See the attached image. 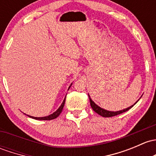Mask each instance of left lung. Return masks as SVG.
Here are the masks:
<instances>
[{"mask_svg":"<svg viewBox=\"0 0 156 156\" xmlns=\"http://www.w3.org/2000/svg\"><path fill=\"white\" fill-rule=\"evenodd\" d=\"M89 98H90V101L91 108H93V111H94L96 113H97L98 114L101 115V117H114V116L119 115V114H122V113L129 111L130 108H132L134 106V105H133L130 106V107H129L128 108H126V109L122 110V111H116V112H114V111H106V110H105V109H102V108L99 107L97 105L95 104L94 101H93V100L90 99V96H89ZM136 102H137V101H136ZM136 102L134 103V104H136Z\"/></svg>","mask_w":156,"mask_h":156,"instance_id":"left-lung-1","label":"left lung"}]
</instances>
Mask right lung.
<instances>
[{"mask_svg": "<svg viewBox=\"0 0 156 156\" xmlns=\"http://www.w3.org/2000/svg\"><path fill=\"white\" fill-rule=\"evenodd\" d=\"M65 100H66V98L64 99V100H63V103L61 104L60 107L59 108L55 113L51 114V115L47 116V117H31V116H28V117H30L31 118H33V119H40V120H51V119H55V118H57L59 115H60V113H61L62 111H63V107H64Z\"/></svg>", "mask_w": 156, "mask_h": 156, "instance_id": "right-lung-1", "label": "right lung"}]
</instances>
